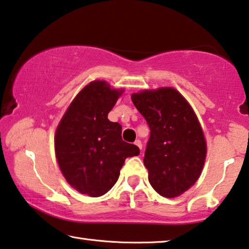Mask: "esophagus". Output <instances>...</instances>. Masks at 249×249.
<instances>
[{"label":"esophagus","instance_id":"1","mask_svg":"<svg viewBox=\"0 0 249 249\" xmlns=\"http://www.w3.org/2000/svg\"><path fill=\"white\" fill-rule=\"evenodd\" d=\"M134 144H135L140 149H142V147H143V145H142V142L140 140H136L135 143H134Z\"/></svg>","mask_w":249,"mask_h":249}]
</instances>
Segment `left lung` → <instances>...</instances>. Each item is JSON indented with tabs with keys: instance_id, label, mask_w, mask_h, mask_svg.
<instances>
[{
	"instance_id": "8db88e82",
	"label": "left lung",
	"mask_w": 249,
	"mask_h": 249,
	"mask_svg": "<svg viewBox=\"0 0 249 249\" xmlns=\"http://www.w3.org/2000/svg\"><path fill=\"white\" fill-rule=\"evenodd\" d=\"M132 101L151 129L144 165L152 187L177 197L196 183L206 157V141L194 110L172 88L134 93Z\"/></svg>"
}]
</instances>
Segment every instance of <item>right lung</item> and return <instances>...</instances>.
<instances>
[{"label":"right lung","instance_id":"add662e5","mask_svg":"<svg viewBox=\"0 0 249 249\" xmlns=\"http://www.w3.org/2000/svg\"><path fill=\"white\" fill-rule=\"evenodd\" d=\"M123 89L104 81L86 85L69 106L55 133V155L65 179L82 194L98 197L118 179L127 157L140 148L122 140V126L107 115Z\"/></svg>","mask_w":249,"mask_h":249}]
</instances>
